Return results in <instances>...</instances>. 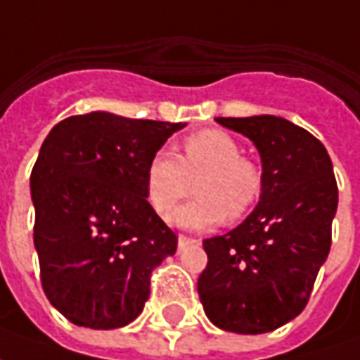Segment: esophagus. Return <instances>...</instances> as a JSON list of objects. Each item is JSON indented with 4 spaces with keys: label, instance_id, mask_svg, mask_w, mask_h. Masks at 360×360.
Masks as SVG:
<instances>
[{
    "label": "esophagus",
    "instance_id": "1",
    "mask_svg": "<svg viewBox=\"0 0 360 360\" xmlns=\"http://www.w3.org/2000/svg\"><path fill=\"white\" fill-rule=\"evenodd\" d=\"M179 250H183V248H185V245H188V243H195V241H198V240H195V238H188V236H179Z\"/></svg>",
    "mask_w": 360,
    "mask_h": 360
}]
</instances>
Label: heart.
Here are the masks:
<instances>
[{"instance_id":"heart-1","label":"heart","mask_w":360,"mask_h":360,"mask_svg":"<svg viewBox=\"0 0 360 360\" xmlns=\"http://www.w3.org/2000/svg\"><path fill=\"white\" fill-rule=\"evenodd\" d=\"M197 181V200L175 208L167 220L185 230H206L240 220L263 193V169L241 155V146L218 128L200 130L183 142V155L160 150L146 167V197L155 212H167Z\"/></svg>"}]
</instances>
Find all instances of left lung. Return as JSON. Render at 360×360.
I'll return each instance as SVG.
<instances>
[{"mask_svg":"<svg viewBox=\"0 0 360 360\" xmlns=\"http://www.w3.org/2000/svg\"><path fill=\"white\" fill-rule=\"evenodd\" d=\"M216 122L255 144L263 193L238 228L202 241L208 263L198 296L216 328L267 333L306 308L328 259L338 210L333 165L320 140L290 120L259 115Z\"/></svg>","mask_w":360,"mask_h":360,"instance_id":"8db88e82","label":"left lung"}]
</instances>
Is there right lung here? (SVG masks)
I'll return each instance as SVG.
<instances>
[{
    "mask_svg": "<svg viewBox=\"0 0 360 360\" xmlns=\"http://www.w3.org/2000/svg\"><path fill=\"white\" fill-rule=\"evenodd\" d=\"M183 122L105 110L58 122L31 173L40 281L64 318L91 329L136 320L177 236L146 200V167Z\"/></svg>",
    "mask_w": 360,
    "mask_h": 360,
    "instance_id": "add662e5",
    "label": "right lung"
}]
</instances>
